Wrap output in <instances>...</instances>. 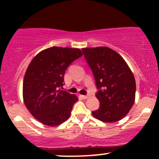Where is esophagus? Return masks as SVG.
I'll use <instances>...</instances> for the list:
<instances>
[{
  "label": "esophagus",
  "mask_w": 159,
  "mask_h": 159,
  "mask_svg": "<svg viewBox=\"0 0 159 159\" xmlns=\"http://www.w3.org/2000/svg\"><path fill=\"white\" fill-rule=\"evenodd\" d=\"M81 97H82V98H84V99H87V98L89 97V96H84V95H81Z\"/></svg>",
  "instance_id": "34e87169"
}]
</instances>
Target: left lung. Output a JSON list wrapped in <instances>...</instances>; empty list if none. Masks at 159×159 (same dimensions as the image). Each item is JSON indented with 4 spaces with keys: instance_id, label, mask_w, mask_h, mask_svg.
<instances>
[{
    "instance_id": "8db88e82",
    "label": "left lung",
    "mask_w": 159,
    "mask_h": 159,
    "mask_svg": "<svg viewBox=\"0 0 159 159\" xmlns=\"http://www.w3.org/2000/svg\"><path fill=\"white\" fill-rule=\"evenodd\" d=\"M93 72L98 92L99 108L93 111L95 118L114 123L126 116L135 100L134 75L120 54L108 47L82 48Z\"/></svg>"
}]
</instances>
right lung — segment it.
<instances>
[{"label": "right lung", "instance_id": "add662e5", "mask_svg": "<svg viewBox=\"0 0 159 159\" xmlns=\"http://www.w3.org/2000/svg\"><path fill=\"white\" fill-rule=\"evenodd\" d=\"M82 55L80 48L53 46L32 59L24 78L23 100L29 112L41 123L55 127L70 116L78 96L61 87L66 69Z\"/></svg>", "mask_w": 159, "mask_h": 159}]
</instances>
